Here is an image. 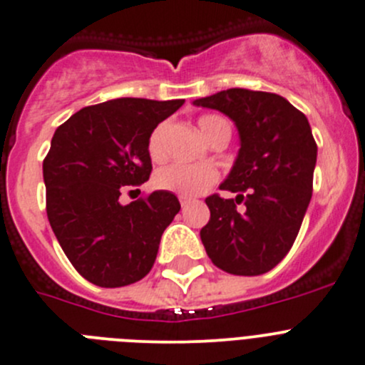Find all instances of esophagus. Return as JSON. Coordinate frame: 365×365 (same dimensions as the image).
Wrapping results in <instances>:
<instances>
[{
  "label": "esophagus",
  "mask_w": 365,
  "mask_h": 365,
  "mask_svg": "<svg viewBox=\"0 0 365 365\" xmlns=\"http://www.w3.org/2000/svg\"><path fill=\"white\" fill-rule=\"evenodd\" d=\"M178 200H180V205H182L183 208H185L187 205L190 203V200H189V197H187V196H178Z\"/></svg>",
  "instance_id": "obj_1"
}]
</instances>
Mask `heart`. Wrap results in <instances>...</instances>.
I'll list each match as a JSON object with an SVG mask.
<instances>
[{"label":"heart","instance_id":"b5f03b06","mask_svg":"<svg viewBox=\"0 0 365 365\" xmlns=\"http://www.w3.org/2000/svg\"><path fill=\"white\" fill-rule=\"evenodd\" d=\"M201 133L207 137L208 140L214 139L222 128H228L225 119L217 118V115H203L197 121ZM165 130L168 126L162 123L157 128L151 132L150 139H148V153H150L151 160H162L165 155ZM219 175L215 168L210 164H175L164 165L155 173V185L162 190H169V192L180 194V196H200V194L207 192L215 182H217Z\"/></svg>","mask_w":365,"mask_h":365}]
</instances>
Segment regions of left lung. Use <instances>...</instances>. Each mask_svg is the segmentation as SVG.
Wrapping results in <instances>:
<instances>
[{"label": "left lung", "mask_w": 365, "mask_h": 365, "mask_svg": "<svg viewBox=\"0 0 365 365\" xmlns=\"http://www.w3.org/2000/svg\"><path fill=\"white\" fill-rule=\"evenodd\" d=\"M194 105L228 115L240 137L235 164L219 187L237 197L205 200L210 221L201 228V242L222 271L264 274L289 253L312 197L317 144L309 119L285 98L247 88L221 91Z\"/></svg>", "instance_id": "left-lung-1"}]
</instances>
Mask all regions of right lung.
Listing matches in <instances>:
<instances>
[{
  "label": "right lung",
  "instance_id": "obj_1",
  "mask_svg": "<svg viewBox=\"0 0 365 365\" xmlns=\"http://www.w3.org/2000/svg\"><path fill=\"white\" fill-rule=\"evenodd\" d=\"M182 105L118 98L81 108L56 128L42 162L46 212L66 257L91 284L125 287L153 267L178 197L155 190L121 205L119 196L125 185L148 182V139Z\"/></svg>",
  "mask_w": 365,
  "mask_h": 365
}]
</instances>
